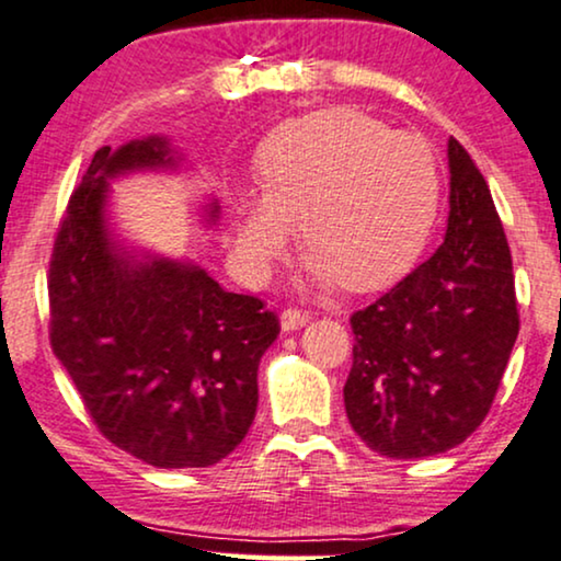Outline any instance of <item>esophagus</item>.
I'll return each mask as SVG.
<instances>
[{"label":"esophagus","instance_id":"esophagus-1","mask_svg":"<svg viewBox=\"0 0 561 561\" xmlns=\"http://www.w3.org/2000/svg\"><path fill=\"white\" fill-rule=\"evenodd\" d=\"M307 322H309V314L299 312V309H286V312L280 314V330H283V333H294V330L304 328Z\"/></svg>","mask_w":561,"mask_h":561}]
</instances>
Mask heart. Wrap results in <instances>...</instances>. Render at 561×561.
Here are the masks:
<instances>
[{
  "mask_svg": "<svg viewBox=\"0 0 561 561\" xmlns=\"http://www.w3.org/2000/svg\"><path fill=\"white\" fill-rule=\"evenodd\" d=\"M257 179L262 197L237 203L233 244L260 280L288 257L291 228H301L317 280L377 291L416 265L437 226L442 171L432 145L358 108L283 122L260 145Z\"/></svg>",
  "mask_w": 561,
  "mask_h": 561,
  "instance_id": "b5f03b06",
  "label": "heart"
}]
</instances>
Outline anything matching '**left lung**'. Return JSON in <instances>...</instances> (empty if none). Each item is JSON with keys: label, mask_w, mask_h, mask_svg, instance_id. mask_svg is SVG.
I'll use <instances>...</instances> for the list:
<instances>
[{"label": "left lung", "mask_w": 561, "mask_h": 561, "mask_svg": "<svg viewBox=\"0 0 561 561\" xmlns=\"http://www.w3.org/2000/svg\"><path fill=\"white\" fill-rule=\"evenodd\" d=\"M447 163L445 241L351 317L356 343L345 413L385 458H428L471 437L520 330L513 257L486 179L455 137Z\"/></svg>", "instance_id": "obj_1"}]
</instances>
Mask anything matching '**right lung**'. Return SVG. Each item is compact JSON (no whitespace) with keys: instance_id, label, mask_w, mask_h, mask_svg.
<instances>
[{"instance_id":"1","label":"right lung","mask_w":561,"mask_h":561,"mask_svg":"<svg viewBox=\"0 0 561 561\" xmlns=\"http://www.w3.org/2000/svg\"><path fill=\"white\" fill-rule=\"evenodd\" d=\"M169 137L101 148L72 192L48 267L51 348L108 442L156 468H207L247 437L273 312L205 267L127 247L108 216L114 179L179 171ZM218 205H205L216 226Z\"/></svg>"}]
</instances>
